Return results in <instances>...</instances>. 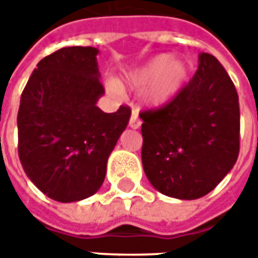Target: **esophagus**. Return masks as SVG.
<instances>
[{
  "mask_svg": "<svg viewBox=\"0 0 258 258\" xmlns=\"http://www.w3.org/2000/svg\"><path fill=\"white\" fill-rule=\"evenodd\" d=\"M141 119L138 117V113H136V110H134L132 112V114H131V119H129V126L132 127V129H139L141 127Z\"/></svg>",
  "mask_w": 258,
  "mask_h": 258,
  "instance_id": "1",
  "label": "esophagus"
}]
</instances>
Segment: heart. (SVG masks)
<instances>
[{"label":"heart","instance_id":"b5f03b06","mask_svg":"<svg viewBox=\"0 0 258 258\" xmlns=\"http://www.w3.org/2000/svg\"><path fill=\"white\" fill-rule=\"evenodd\" d=\"M188 67L182 60H171L169 55H158L144 67L127 76L126 83L132 89H144L153 83L148 90L146 99L152 104H165L173 99L186 80ZM109 89L113 93H120L117 83L110 82Z\"/></svg>","mask_w":258,"mask_h":258}]
</instances>
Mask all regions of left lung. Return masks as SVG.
I'll return each instance as SVG.
<instances>
[{
  "label": "left lung",
  "instance_id": "left-lung-1",
  "mask_svg": "<svg viewBox=\"0 0 258 258\" xmlns=\"http://www.w3.org/2000/svg\"><path fill=\"white\" fill-rule=\"evenodd\" d=\"M139 116L144 171L164 195L201 198L238 158V94L221 63L208 53L200 54L198 70L173 99Z\"/></svg>",
  "mask_w": 258,
  "mask_h": 258
}]
</instances>
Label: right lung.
Segmentation results:
<instances>
[{
  "mask_svg": "<svg viewBox=\"0 0 258 258\" xmlns=\"http://www.w3.org/2000/svg\"><path fill=\"white\" fill-rule=\"evenodd\" d=\"M94 47H64L44 57L25 85L17 116L18 156L27 176L48 198L75 203L97 192L107 158L131 107L104 113Z\"/></svg>",
  "mask_w": 258,
  "mask_h": 258,
  "instance_id": "add662e5",
  "label": "right lung"
}]
</instances>
